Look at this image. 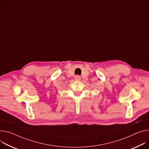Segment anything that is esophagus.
<instances>
[{
	"mask_svg": "<svg viewBox=\"0 0 149 149\" xmlns=\"http://www.w3.org/2000/svg\"><path fill=\"white\" fill-rule=\"evenodd\" d=\"M75 79L77 81H79V80H81V77L79 75H77L75 77Z\"/></svg>",
	"mask_w": 149,
	"mask_h": 149,
	"instance_id": "obj_1",
	"label": "esophagus"
}]
</instances>
